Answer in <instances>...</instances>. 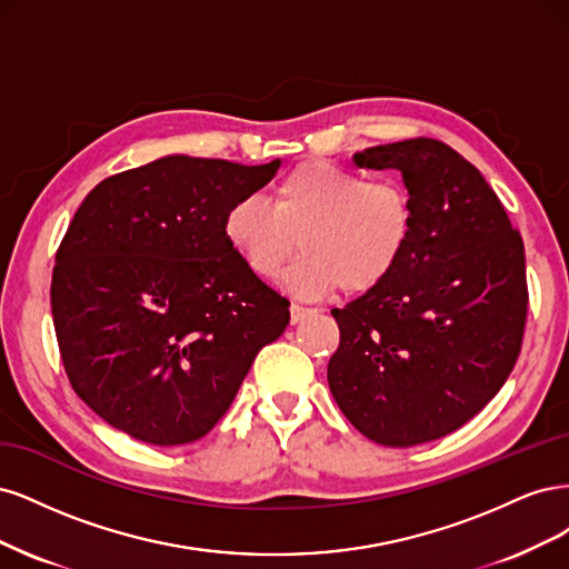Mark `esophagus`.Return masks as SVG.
Instances as JSON below:
<instances>
[{
	"instance_id": "1",
	"label": "esophagus",
	"mask_w": 569,
	"mask_h": 569,
	"mask_svg": "<svg viewBox=\"0 0 569 569\" xmlns=\"http://www.w3.org/2000/svg\"><path fill=\"white\" fill-rule=\"evenodd\" d=\"M307 315H311L309 307H302V305H298V302L290 305V321H292V323H300Z\"/></svg>"
}]
</instances>
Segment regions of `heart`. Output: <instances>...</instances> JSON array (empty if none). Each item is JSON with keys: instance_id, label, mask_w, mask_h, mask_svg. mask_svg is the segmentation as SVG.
Instances as JSON below:
<instances>
[{"instance_id": "1", "label": "heart", "mask_w": 569, "mask_h": 569, "mask_svg": "<svg viewBox=\"0 0 569 569\" xmlns=\"http://www.w3.org/2000/svg\"><path fill=\"white\" fill-rule=\"evenodd\" d=\"M224 236L254 277L277 279L300 246L305 254L288 271L298 296L333 288L357 296L382 283L405 258L413 200L397 179L369 181L331 160H305L277 181L271 208L258 198L233 203Z\"/></svg>"}]
</instances>
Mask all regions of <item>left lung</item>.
<instances>
[{
    "label": "left lung",
    "mask_w": 569,
    "mask_h": 569,
    "mask_svg": "<svg viewBox=\"0 0 569 569\" xmlns=\"http://www.w3.org/2000/svg\"><path fill=\"white\" fill-rule=\"evenodd\" d=\"M355 162L401 172L413 236L388 279L331 311L340 345L328 385L373 442H432L480 413L518 361L525 243L480 170L442 141L373 146Z\"/></svg>",
    "instance_id": "left-lung-1"
}]
</instances>
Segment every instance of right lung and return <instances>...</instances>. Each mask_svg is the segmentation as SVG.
<instances>
[{
    "label": "right lung",
    "mask_w": 569,
    "mask_h": 569,
    "mask_svg": "<svg viewBox=\"0 0 569 569\" xmlns=\"http://www.w3.org/2000/svg\"><path fill=\"white\" fill-rule=\"evenodd\" d=\"M168 156L103 179L57 250L51 315L72 390L108 426L177 447L227 413L288 300L246 267L224 217L277 174Z\"/></svg>",
    "instance_id": "obj_1"
}]
</instances>
